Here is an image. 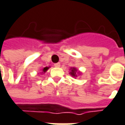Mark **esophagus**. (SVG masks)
Returning <instances> with one entry per match:
<instances>
[{
    "label": "esophagus",
    "mask_w": 125,
    "mask_h": 125,
    "mask_svg": "<svg viewBox=\"0 0 125 125\" xmlns=\"http://www.w3.org/2000/svg\"><path fill=\"white\" fill-rule=\"evenodd\" d=\"M55 67H60V63H56L54 65Z\"/></svg>",
    "instance_id": "34e87169"
}]
</instances>
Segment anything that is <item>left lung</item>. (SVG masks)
I'll use <instances>...</instances> for the list:
<instances>
[{"label": "left lung", "mask_w": 125, "mask_h": 125, "mask_svg": "<svg viewBox=\"0 0 125 125\" xmlns=\"http://www.w3.org/2000/svg\"><path fill=\"white\" fill-rule=\"evenodd\" d=\"M76 71H77V69L74 67L73 68H71V72H70V74L72 76H74V77H76L77 75H76Z\"/></svg>", "instance_id": "8db88e82"}]
</instances>
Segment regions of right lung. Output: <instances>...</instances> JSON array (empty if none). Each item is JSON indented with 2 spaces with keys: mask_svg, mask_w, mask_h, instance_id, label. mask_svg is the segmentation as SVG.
Returning <instances> with one entry per match:
<instances>
[{
  "mask_svg": "<svg viewBox=\"0 0 125 125\" xmlns=\"http://www.w3.org/2000/svg\"><path fill=\"white\" fill-rule=\"evenodd\" d=\"M49 67H44V68H43V69H42V73H45V72L49 69Z\"/></svg>",
  "mask_w": 125,
  "mask_h": 125,
  "instance_id": "add662e5",
  "label": "right lung"
}]
</instances>
